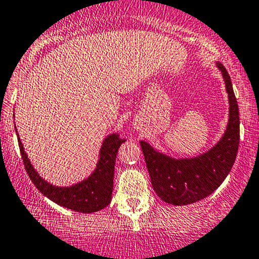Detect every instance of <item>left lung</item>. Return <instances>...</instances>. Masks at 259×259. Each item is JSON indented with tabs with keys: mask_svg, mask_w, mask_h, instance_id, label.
<instances>
[{
	"mask_svg": "<svg viewBox=\"0 0 259 259\" xmlns=\"http://www.w3.org/2000/svg\"><path fill=\"white\" fill-rule=\"evenodd\" d=\"M229 95L230 118L221 140L208 152L193 158L168 157L140 141L153 190L166 203L187 205L209 197L231 171L240 144V113L232 82L224 65L219 64Z\"/></svg>",
	"mask_w": 259,
	"mask_h": 259,
	"instance_id": "left-lung-1",
	"label": "left lung"
}]
</instances>
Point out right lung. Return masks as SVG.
Instances as JSON below:
<instances>
[{
	"instance_id": "add662e5",
	"label": "right lung",
	"mask_w": 259,
	"mask_h": 259,
	"mask_svg": "<svg viewBox=\"0 0 259 259\" xmlns=\"http://www.w3.org/2000/svg\"><path fill=\"white\" fill-rule=\"evenodd\" d=\"M124 141L125 139L119 138L118 134L107 136L102 145L97 168L87 180L72 187H55L42 180L38 172H35L18 138L19 151L23 158L25 171L41 194L59 205L86 214L104 209L110 203L116 152Z\"/></svg>"
}]
</instances>
